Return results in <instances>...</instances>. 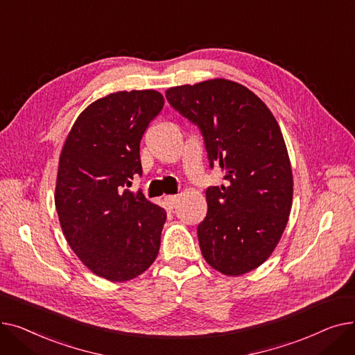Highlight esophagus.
I'll return each mask as SVG.
<instances>
[{
    "label": "esophagus",
    "mask_w": 355,
    "mask_h": 355,
    "mask_svg": "<svg viewBox=\"0 0 355 355\" xmlns=\"http://www.w3.org/2000/svg\"><path fill=\"white\" fill-rule=\"evenodd\" d=\"M165 202H166V206H168V209H175L177 207V204H178V197L177 196H165Z\"/></svg>",
    "instance_id": "esophagus-1"
}]
</instances>
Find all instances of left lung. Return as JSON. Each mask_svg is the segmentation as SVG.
I'll return each instance as SVG.
<instances>
[{
	"label": "left lung",
	"instance_id": "left-lung-1",
	"mask_svg": "<svg viewBox=\"0 0 355 355\" xmlns=\"http://www.w3.org/2000/svg\"><path fill=\"white\" fill-rule=\"evenodd\" d=\"M165 96L200 128L210 166L225 173L226 184L207 189V214L197 227L204 259L227 276L259 268L281 240L292 207L281 128L252 90L233 80L175 86Z\"/></svg>",
	"mask_w": 355,
	"mask_h": 355
}]
</instances>
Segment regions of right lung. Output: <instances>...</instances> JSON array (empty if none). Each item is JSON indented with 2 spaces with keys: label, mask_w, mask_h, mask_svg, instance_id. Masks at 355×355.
<instances>
[{
  "label": "right lung",
  "mask_w": 355,
  "mask_h": 355,
  "mask_svg": "<svg viewBox=\"0 0 355 355\" xmlns=\"http://www.w3.org/2000/svg\"><path fill=\"white\" fill-rule=\"evenodd\" d=\"M164 107L157 90L115 92L90 103L62 148L54 202L71 250L95 275L126 282L158 256L166 213L130 191L139 144Z\"/></svg>",
  "instance_id": "right-lung-1"
}]
</instances>
